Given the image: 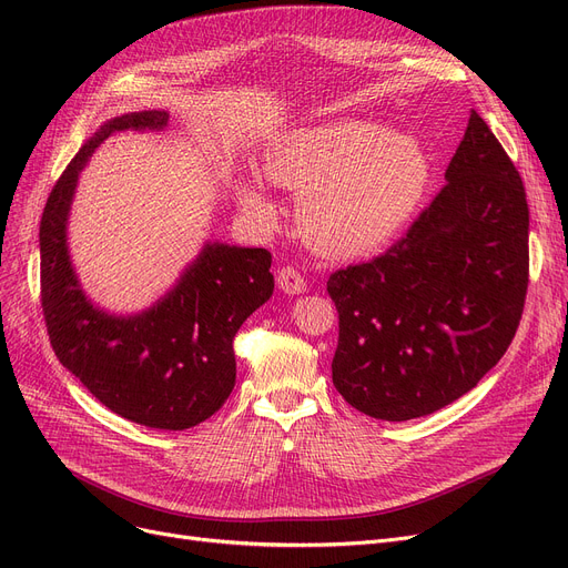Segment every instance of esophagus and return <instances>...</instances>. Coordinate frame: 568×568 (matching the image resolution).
<instances>
[{"mask_svg": "<svg viewBox=\"0 0 568 568\" xmlns=\"http://www.w3.org/2000/svg\"><path fill=\"white\" fill-rule=\"evenodd\" d=\"M276 283H278V287H281L283 292H287V294H302V292L306 290V278L302 276L300 268H294V266H290V264L278 268Z\"/></svg>", "mask_w": 568, "mask_h": 568, "instance_id": "1", "label": "esophagus"}]
</instances>
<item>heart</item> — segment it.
<instances>
[{
  "label": "heart",
  "mask_w": 568,
  "mask_h": 568,
  "mask_svg": "<svg viewBox=\"0 0 568 568\" xmlns=\"http://www.w3.org/2000/svg\"><path fill=\"white\" fill-rule=\"evenodd\" d=\"M274 184L300 193L296 221L324 255H368L396 239L428 186L422 144L366 122H332L290 131L264 159ZM244 212L268 225L276 206L260 186L239 191Z\"/></svg>",
  "instance_id": "1"
}]
</instances>
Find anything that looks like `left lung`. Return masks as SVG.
I'll return each mask as SVG.
<instances>
[{
	"label": "left lung",
	"instance_id": "1",
	"mask_svg": "<svg viewBox=\"0 0 568 568\" xmlns=\"http://www.w3.org/2000/svg\"><path fill=\"white\" fill-rule=\"evenodd\" d=\"M444 179L389 251L326 281L338 311L334 386L373 419L407 422L458 400L501 359L523 317L527 195L474 110Z\"/></svg>",
	"mask_w": 568,
	"mask_h": 568
}]
</instances>
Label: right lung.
Instances as JSON below:
<instances>
[{"label": "right lung", "mask_w": 568, "mask_h": 568, "mask_svg": "<svg viewBox=\"0 0 568 568\" xmlns=\"http://www.w3.org/2000/svg\"><path fill=\"white\" fill-rule=\"evenodd\" d=\"M168 114L116 116L84 142L52 186L41 216V308L57 359L97 400L146 428L186 430L227 400L234 336L274 292L266 248L206 244L179 285L135 317H112L84 300L67 251L78 174L114 131L163 129Z\"/></svg>", "instance_id": "add662e5"}]
</instances>
